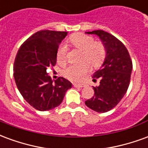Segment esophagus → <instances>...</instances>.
<instances>
[{
  "label": "esophagus",
  "instance_id": "esophagus-1",
  "mask_svg": "<svg viewBox=\"0 0 148 148\" xmlns=\"http://www.w3.org/2000/svg\"><path fill=\"white\" fill-rule=\"evenodd\" d=\"M73 86L75 88H82V87H85L84 84H73Z\"/></svg>",
  "mask_w": 148,
  "mask_h": 148
}]
</instances>
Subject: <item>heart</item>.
<instances>
[{
	"label": "heart",
	"instance_id": "obj_1",
	"mask_svg": "<svg viewBox=\"0 0 148 148\" xmlns=\"http://www.w3.org/2000/svg\"><path fill=\"white\" fill-rule=\"evenodd\" d=\"M70 42L76 48L82 51V61L89 62H82L79 64H72L65 69L62 74L65 77L73 82H80L84 76L90 71V66L93 68L99 67L106 58V51L102 43L97 42L93 37L85 34L76 33L71 35ZM68 47L66 43L59 45L56 54L57 61L62 63L66 59Z\"/></svg>",
	"mask_w": 148,
	"mask_h": 148
}]
</instances>
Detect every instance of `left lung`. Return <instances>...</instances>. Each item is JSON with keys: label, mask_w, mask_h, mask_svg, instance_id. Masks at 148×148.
Here are the masks:
<instances>
[{"label": "left lung", "mask_w": 148, "mask_h": 148, "mask_svg": "<svg viewBox=\"0 0 148 148\" xmlns=\"http://www.w3.org/2000/svg\"><path fill=\"white\" fill-rule=\"evenodd\" d=\"M95 34L102 41L106 56L102 66L92 76L98 86H93L94 95L85 101L87 107L97 112H106L113 109L126 93L129 86L132 62L127 48L117 38L105 31L86 32Z\"/></svg>", "instance_id": "left-lung-1"}]
</instances>
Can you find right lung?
<instances>
[{"label": "right lung", "instance_id": "right-lung-1", "mask_svg": "<svg viewBox=\"0 0 148 148\" xmlns=\"http://www.w3.org/2000/svg\"><path fill=\"white\" fill-rule=\"evenodd\" d=\"M67 32L42 30L21 46L15 58L13 75L24 100L39 111L55 109L62 101L72 84L64 77L53 82L47 73L56 64L58 46Z\"/></svg>", "mask_w": 148, "mask_h": 148}]
</instances>
